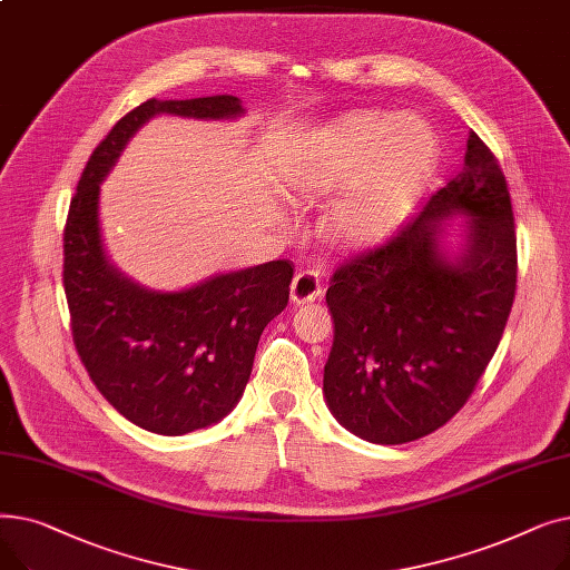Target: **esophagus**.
I'll return each mask as SVG.
<instances>
[{
    "mask_svg": "<svg viewBox=\"0 0 570 570\" xmlns=\"http://www.w3.org/2000/svg\"><path fill=\"white\" fill-rule=\"evenodd\" d=\"M321 291H323L321 279L312 273V269H303V273H297L291 282V301L293 305H307L316 301Z\"/></svg>",
    "mask_w": 570,
    "mask_h": 570,
    "instance_id": "esophagus-1",
    "label": "esophagus"
}]
</instances>
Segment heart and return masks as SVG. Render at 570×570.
Masks as SVG:
<instances>
[{
	"label": "heart",
	"mask_w": 570,
	"mask_h": 570,
	"mask_svg": "<svg viewBox=\"0 0 570 570\" xmlns=\"http://www.w3.org/2000/svg\"><path fill=\"white\" fill-rule=\"evenodd\" d=\"M434 161V134L415 119L355 112L325 134L301 175V191L342 196L331 230L348 247H370L409 213Z\"/></svg>",
	"instance_id": "heart-1"
}]
</instances>
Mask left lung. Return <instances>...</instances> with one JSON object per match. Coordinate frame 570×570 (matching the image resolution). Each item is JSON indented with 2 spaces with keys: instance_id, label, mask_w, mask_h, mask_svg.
<instances>
[{
  "instance_id": "1",
  "label": "left lung",
  "mask_w": 570,
  "mask_h": 570,
  "mask_svg": "<svg viewBox=\"0 0 570 570\" xmlns=\"http://www.w3.org/2000/svg\"><path fill=\"white\" fill-rule=\"evenodd\" d=\"M466 214L458 257L440 249L442 222ZM518 286L511 194L473 131L464 168L383 245L346 261L325 303L335 340L323 395L337 421L372 443L432 434L466 404L501 342Z\"/></svg>"
}]
</instances>
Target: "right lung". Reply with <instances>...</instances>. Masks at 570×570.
Listing matches in <instances>:
<instances>
[{
	"mask_svg": "<svg viewBox=\"0 0 570 570\" xmlns=\"http://www.w3.org/2000/svg\"><path fill=\"white\" fill-rule=\"evenodd\" d=\"M230 119L233 95L147 99L95 147L65 226V293L71 335L99 393L134 425L179 436L222 417L243 397L263 327L288 303L291 261L209 277L185 291H153L108 261L99 185L129 138L155 115Z\"/></svg>",
	"mask_w": 570,
	"mask_h": 570,
	"instance_id": "right-lung-1",
	"label": "right lung"
}]
</instances>
